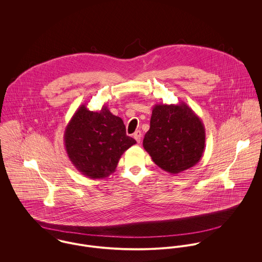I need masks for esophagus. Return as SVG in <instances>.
Wrapping results in <instances>:
<instances>
[{
	"instance_id": "esophagus-1",
	"label": "esophagus",
	"mask_w": 262,
	"mask_h": 262,
	"mask_svg": "<svg viewBox=\"0 0 262 262\" xmlns=\"http://www.w3.org/2000/svg\"><path fill=\"white\" fill-rule=\"evenodd\" d=\"M133 136H134L135 140L137 141V143H140V142H141V138H142V133H141V131L137 130V131L134 133Z\"/></svg>"
}]
</instances>
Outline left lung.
<instances>
[{"label":"left lung","instance_id":"left-lung-1","mask_svg":"<svg viewBox=\"0 0 262 262\" xmlns=\"http://www.w3.org/2000/svg\"><path fill=\"white\" fill-rule=\"evenodd\" d=\"M205 142L204 124L186 103L154 105L143 147L161 169L178 174L192 167L203 157Z\"/></svg>","mask_w":262,"mask_h":262}]
</instances>
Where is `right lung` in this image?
<instances>
[{
  "label": "right lung",
  "mask_w": 262,
  "mask_h": 262,
  "mask_svg": "<svg viewBox=\"0 0 262 262\" xmlns=\"http://www.w3.org/2000/svg\"><path fill=\"white\" fill-rule=\"evenodd\" d=\"M135 143V139L126 135L123 120L105 105L99 112L81 105L64 131L70 160L79 172L93 180L109 177L122 154Z\"/></svg>",
  "instance_id": "right-lung-1"
}]
</instances>
